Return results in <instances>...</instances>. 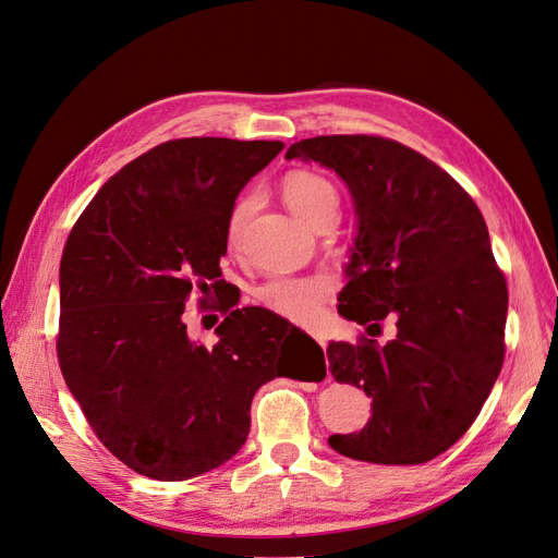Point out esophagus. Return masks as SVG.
Wrapping results in <instances>:
<instances>
[{
    "label": "esophagus",
    "mask_w": 558,
    "mask_h": 558,
    "mask_svg": "<svg viewBox=\"0 0 558 558\" xmlns=\"http://www.w3.org/2000/svg\"><path fill=\"white\" fill-rule=\"evenodd\" d=\"M315 340H317V342H319V347H322V349H326V340H324V338H322V336H315Z\"/></svg>",
    "instance_id": "34e87169"
}]
</instances>
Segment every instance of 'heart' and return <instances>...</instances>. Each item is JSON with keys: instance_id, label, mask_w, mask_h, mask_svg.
Masks as SVG:
<instances>
[{"instance_id": "1", "label": "heart", "mask_w": 558, "mask_h": 558, "mask_svg": "<svg viewBox=\"0 0 558 558\" xmlns=\"http://www.w3.org/2000/svg\"><path fill=\"white\" fill-rule=\"evenodd\" d=\"M282 197L287 206L301 220L307 222L326 199H336V191L324 177L296 170L284 177ZM251 211V197H243L234 204L230 218H227V243L234 245L241 239ZM328 292H331V282L326 278H274L259 287L257 299L266 311H271L284 319L296 324H313L322 315V303Z\"/></svg>"}]
</instances>
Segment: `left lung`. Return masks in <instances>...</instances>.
I'll use <instances>...</instances> for the list:
<instances>
[{"mask_svg":"<svg viewBox=\"0 0 558 558\" xmlns=\"http://www.w3.org/2000/svg\"><path fill=\"white\" fill-rule=\"evenodd\" d=\"M284 158L324 165L352 193L356 239L338 313L398 326L384 347L328 342L331 375L373 398L367 425L328 444L373 464L429 462L476 421L504 365L508 287L485 218L456 179L396 140L322 135Z\"/></svg>","mask_w":558,"mask_h":558,"instance_id":"left-lung-1","label":"left lung"}]
</instances>
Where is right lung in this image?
I'll return each mask as SVG.
<instances>
[{"label":"right lung","mask_w":558,"mask_h":558,"mask_svg":"<svg viewBox=\"0 0 558 558\" xmlns=\"http://www.w3.org/2000/svg\"><path fill=\"white\" fill-rule=\"evenodd\" d=\"M282 147L162 142L102 185L69 234L59 266L61 375L102 446L142 476L185 481L236 456L257 388L290 377L284 354L294 342L281 340L284 327L322 354L290 322L234 307V299L222 301L214 349L193 342L181 319L195 287L225 292L227 218Z\"/></svg>","instance_id":"obj_1"}]
</instances>
